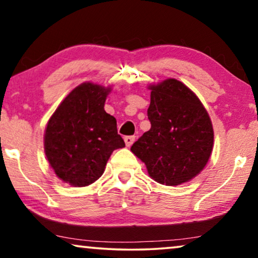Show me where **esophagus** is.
I'll use <instances>...</instances> for the list:
<instances>
[{
    "instance_id": "obj_1",
    "label": "esophagus",
    "mask_w": 258,
    "mask_h": 258,
    "mask_svg": "<svg viewBox=\"0 0 258 258\" xmlns=\"http://www.w3.org/2000/svg\"><path fill=\"white\" fill-rule=\"evenodd\" d=\"M124 142L126 147H132L133 143L135 142V136H126L124 137Z\"/></svg>"
}]
</instances>
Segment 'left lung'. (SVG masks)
Listing matches in <instances>:
<instances>
[{
  "label": "left lung",
  "instance_id": "obj_1",
  "mask_svg": "<svg viewBox=\"0 0 258 258\" xmlns=\"http://www.w3.org/2000/svg\"><path fill=\"white\" fill-rule=\"evenodd\" d=\"M151 128L130 150L154 181L179 185L196 177L213 153L214 129L202 102L184 83L168 79L150 84Z\"/></svg>",
  "mask_w": 258,
  "mask_h": 258
}]
</instances>
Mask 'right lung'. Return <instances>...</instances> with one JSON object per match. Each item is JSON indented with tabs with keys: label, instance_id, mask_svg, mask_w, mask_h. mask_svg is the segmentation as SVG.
Segmentation results:
<instances>
[{
	"label": "right lung",
	"instance_id": "obj_1",
	"mask_svg": "<svg viewBox=\"0 0 258 258\" xmlns=\"http://www.w3.org/2000/svg\"><path fill=\"white\" fill-rule=\"evenodd\" d=\"M111 87L84 82L67 95L49 118L44 153L56 176L87 186L104 172L115 149L125 147L114 116L104 110Z\"/></svg>",
	"mask_w": 258,
	"mask_h": 258
}]
</instances>
